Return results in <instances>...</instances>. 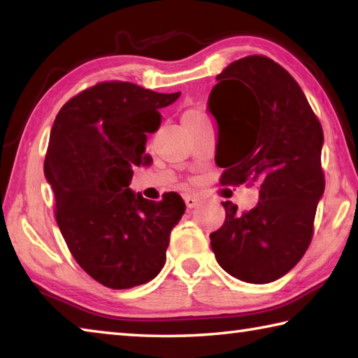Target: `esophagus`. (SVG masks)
<instances>
[{
    "label": "esophagus",
    "instance_id": "esophagus-1",
    "mask_svg": "<svg viewBox=\"0 0 358 358\" xmlns=\"http://www.w3.org/2000/svg\"><path fill=\"white\" fill-rule=\"evenodd\" d=\"M199 197H196V196H191V194H187V196H185V203H186V208H196L197 205H199Z\"/></svg>",
    "mask_w": 358,
    "mask_h": 358
}]
</instances>
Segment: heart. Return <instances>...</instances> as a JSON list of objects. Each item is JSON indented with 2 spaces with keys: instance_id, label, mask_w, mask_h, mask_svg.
<instances>
[{
  "instance_id": "1",
  "label": "heart",
  "mask_w": 358,
  "mask_h": 358,
  "mask_svg": "<svg viewBox=\"0 0 358 358\" xmlns=\"http://www.w3.org/2000/svg\"><path fill=\"white\" fill-rule=\"evenodd\" d=\"M185 117H203V115L201 112H197V110H189V112L185 113Z\"/></svg>"
}]
</instances>
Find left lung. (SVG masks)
Instances as JSON below:
<instances>
[{"label":"left lung","instance_id":"1","mask_svg":"<svg viewBox=\"0 0 358 358\" xmlns=\"http://www.w3.org/2000/svg\"><path fill=\"white\" fill-rule=\"evenodd\" d=\"M208 96L217 124L216 164L222 185H259L245 213L222 202L226 221L210 234L217 264L251 284L280 280L310 246L324 196V132L300 85L266 57L230 63Z\"/></svg>","mask_w":358,"mask_h":358}]
</instances>
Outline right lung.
Returning a JSON list of instances; mask_svg holds the SVG:
<instances>
[{"instance_id": "right-lung-1", "label": "right lung", "mask_w": 358, "mask_h": 358, "mask_svg": "<svg viewBox=\"0 0 358 358\" xmlns=\"http://www.w3.org/2000/svg\"><path fill=\"white\" fill-rule=\"evenodd\" d=\"M181 93H156L129 82H104L62 107L53 121L44 175L69 251L106 287L131 289L166 264L172 229L185 213L178 194L161 202L131 189L132 167L147 166V132Z\"/></svg>"}]
</instances>
